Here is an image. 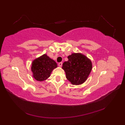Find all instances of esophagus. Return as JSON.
<instances>
[{"mask_svg": "<svg viewBox=\"0 0 125 125\" xmlns=\"http://www.w3.org/2000/svg\"><path fill=\"white\" fill-rule=\"evenodd\" d=\"M62 62H59L58 63V66L59 67H62Z\"/></svg>", "mask_w": 125, "mask_h": 125, "instance_id": "obj_1", "label": "esophagus"}]
</instances>
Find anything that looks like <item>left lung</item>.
Segmentation results:
<instances>
[{"instance_id": "8db88e82", "label": "left lung", "mask_w": 125, "mask_h": 125, "mask_svg": "<svg viewBox=\"0 0 125 125\" xmlns=\"http://www.w3.org/2000/svg\"><path fill=\"white\" fill-rule=\"evenodd\" d=\"M68 58V60L64 62L62 67L66 73L67 79L74 85L83 83L92 70L91 60L80 53L72 54Z\"/></svg>"}]
</instances>
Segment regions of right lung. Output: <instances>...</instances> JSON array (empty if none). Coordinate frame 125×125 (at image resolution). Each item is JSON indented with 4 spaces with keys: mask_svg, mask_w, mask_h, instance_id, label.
I'll list each match as a JSON object with an SVG mask.
<instances>
[{
    "mask_svg": "<svg viewBox=\"0 0 125 125\" xmlns=\"http://www.w3.org/2000/svg\"><path fill=\"white\" fill-rule=\"evenodd\" d=\"M57 67V65L54 60L44 54L32 62L31 70L33 77L39 81L45 80L50 76L52 70Z\"/></svg>",
    "mask_w": 125,
    "mask_h": 125,
    "instance_id": "right-lung-1",
    "label": "right lung"
}]
</instances>
